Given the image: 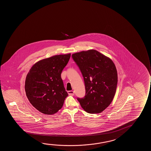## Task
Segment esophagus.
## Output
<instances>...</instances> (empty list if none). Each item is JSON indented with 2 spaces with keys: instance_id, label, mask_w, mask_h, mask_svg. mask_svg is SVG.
Here are the masks:
<instances>
[{
  "instance_id": "obj_1",
  "label": "esophagus",
  "mask_w": 151,
  "mask_h": 151,
  "mask_svg": "<svg viewBox=\"0 0 151 151\" xmlns=\"http://www.w3.org/2000/svg\"><path fill=\"white\" fill-rule=\"evenodd\" d=\"M68 95H70V96H74V92L73 91H68Z\"/></svg>"
}]
</instances>
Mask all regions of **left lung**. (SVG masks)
Returning <instances> with one entry per match:
<instances>
[{"label": "left lung", "mask_w": 151, "mask_h": 151, "mask_svg": "<svg viewBox=\"0 0 151 151\" xmlns=\"http://www.w3.org/2000/svg\"><path fill=\"white\" fill-rule=\"evenodd\" d=\"M72 58L85 81L86 95L77 98L89 114H99L110 105L116 93L118 73L110 58L94 50L76 52Z\"/></svg>", "instance_id": "left-lung-1"}]
</instances>
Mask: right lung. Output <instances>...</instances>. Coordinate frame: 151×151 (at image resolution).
<instances>
[{
	"mask_svg": "<svg viewBox=\"0 0 151 151\" xmlns=\"http://www.w3.org/2000/svg\"><path fill=\"white\" fill-rule=\"evenodd\" d=\"M70 57V54L59 55L40 60L27 75L26 96L31 105L43 114H56L68 96L61 74Z\"/></svg>",
	"mask_w": 151,
	"mask_h": 151,
	"instance_id": "add662e5",
	"label": "right lung"
}]
</instances>
